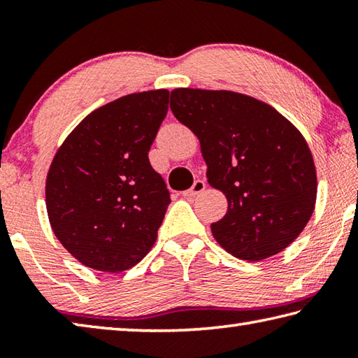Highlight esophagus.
<instances>
[{
	"label": "esophagus",
	"instance_id": "esophagus-1",
	"mask_svg": "<svg viewBox=\"0 0 358 358\" xmlns=\"http://www.w3.org/2000/svg\"><path fill=\"white\" fill-rule=\"evenodd\" d=\"M205 187H207V185H205L203 180H196L189 189L183 192V196L185 197H194V196H197V194H201L205 189Z\"/></svg>",
	"mask_w": 358,
	"mask_h": 358
}]
</instances>
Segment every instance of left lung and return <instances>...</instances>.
I'll use <instances>...</instances> for the list:
<instances>
[{"label":"left lung","mask_w":358,"mask_h":358,"mask_svg":"<svg viewBox=\"0 0 358 358\" xmlns=\"http://www.w3.org/2000/svg\"><path fill=\"white\" fill-rule=\"evenodd\" d=\"M171 99L201 142L208 183L227 197V213L211 224L217 243L250 262L281 252L316 203V167L300 131L246 94L177 88Z\"/></svg>","instance_id":"8db88e82"}]
</instances>
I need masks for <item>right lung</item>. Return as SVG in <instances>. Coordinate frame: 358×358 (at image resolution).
Returning a JSON list of instances; mask_svg holds the SVG:
<instances>
[{
  "instance_id": "obj_1",
  "label": "right lung",
  "mask_w": 358,
  "mask_h": 358,
  "mask_svg": "<svg viewBox=\"0 0 358 358\" xmlns=\"http://www.w3.org/2000/svg\"><path fill=\"white\" fill-rule=\"evenodd\" d=\"M167 110V90L123 96L85 117L53 157L48 220L90 268L124 271L155 245L171 194L148 151Z\"/></svg>"
}]
</instances>
